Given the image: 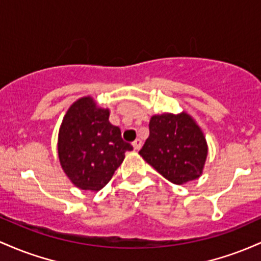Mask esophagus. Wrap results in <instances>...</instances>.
I'll use <instances>...</instances> for the list:
<instances>
[{
  "label": "esophagus",
  "mask_w": 261,
  "mask_h": 261,
  "mask_svg": "<svg viewBox=\"0 0 261 261\" xmlns=\"http://www.w3.org/2000/svg\"><path fill=\"white\" fill-rule=\"evenodd\" d=\"M133 148L136 149V150H139L140 148H142V140L140 139H136L133 142Z\"/></svg>",
  "instance_id": "1"
}]
</instances>
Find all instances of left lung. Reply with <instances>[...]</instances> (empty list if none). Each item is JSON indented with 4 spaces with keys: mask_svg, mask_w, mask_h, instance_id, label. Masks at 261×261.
<instances>
[{
    "mask_svg": "<svg viewBox=\"0 0 261 261\" xmlns=\"http://www.w3.org/2000/svg\"><path fill=\"white\" fill-rule=\"evenodd\" d=\"M139 154L166 180L181 185L201 175L207 144L200 127L189 115L164 113L151 117L149 137Z\"/></svg>",
    "mask_w": 261,
    "mask_h": 261,
    "instance_id": "obj_1",
    "label": "left lung"
}]
</instances>
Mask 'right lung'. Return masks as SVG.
<instances>
[{
  "label": "right lung",
  "mask_w": 261,
  "mask_h": 261,
  "mask_svg": "<svg viewBox=\"0 0 261 261\" xmlns=\"http://www.w3.org/2000/svg\"><path fill=\"white\" fill-rule=\"evenodd\" d=\"M108 117V110L97 108L92 98L84 97L69 108L61 123L58 143L60 164L81 190H101L122 164L125 151L133 149Z\"/></svg>",
  "instance_id": "add662e5"
}]
</instances>
